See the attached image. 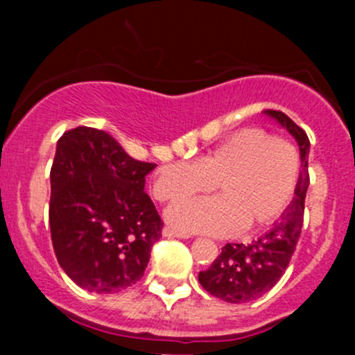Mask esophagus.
Instances as JSON below:
<instances>
[{
	"label": "esophagus",
	"mask_w": 355,
	"mask_h": 355,
	"mask_svg": "<svg viewBox=\"0 0 355 355\" xmlns=\"http://www.w3.org/2000/svg\"><path fill=\"white\" fill-rule=\"evenodd\" d=\"M163 235L164 237H177V239H189V234H184L180 230H175L171 227H164L163 228Z\"/></svg>",
	"instance_id": "esophagus-1"
}]
</instances>
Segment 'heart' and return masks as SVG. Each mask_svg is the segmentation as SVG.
Masks as SVG:
<instances>
[{
  "label": "heart",
  "instance_id": "obj_1",
  "mask_svg": "<svg viewBox=\"0 0 355 355\" xmlns=\"http://www.w3.org/2000/svg\"><path fill=\"white\" fill-rule=\"evenodd\" d=\"M299 175V155L288 141L249 127L225 139L198 163L161 166L153 192L161 202H177L211 191L214 184L216 199L175 204L166 211L168 221L187 234H254L284 216Z\"/></svg>",
  "mask_w": 355,
  "mask_h": 355
}]
</instances>
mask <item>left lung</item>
Returning <instances> with one entry per match:
<instances>
[{"instance_id":"left-lung-1","label":"left lung","mask_w":355,"mask_h":355,"mask_svg":"<svg viewBox=\"0 0 355 355\" xmlns=\"http://www.w3.org/2000/svg\"><path fill=\"white\" fill-rule=\"evenodd\" d=\"M264 114L277 120L299 144L300 175L295 196L284 216L266 234L250 244H227L206 271L199 273V284L206 292L230 304H244L273 288L284 277L299 242L304 223V200L309 187V139L285 113L266 110Z\"/></svg>"}]
</instances>
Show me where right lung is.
<instances>
[{
	"label": "right lung",
	"mask_w": 355,
	"mask_h": 355,
	"mask_svg": "<svg viewBox=\"0 0 355 355\" xmlns=\"http://www.w3.org/2000/svg\"><path fill=\"white\" fill-rule=\"evenodd\" d=\"M155 166L128 156L105 130L77 127L60 137L49 228L60 266L80 288L118 293L142 278L163 228L144 192Z\"/></svg>",
	"instance_id": "right-lung-1"
}]
</instances>
